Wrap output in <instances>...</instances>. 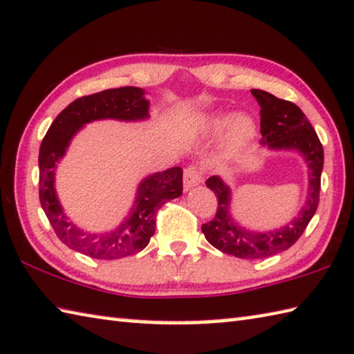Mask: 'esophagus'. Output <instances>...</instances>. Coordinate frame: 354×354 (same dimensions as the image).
I'll return each instance as SVG.
<instances>
[{
	"mask_svg": "<svg viewBox=\"0 0 354 354\" xmlns=\"http://www.w3.org/2000/svg\"><path fill=\"white\" fill-rule=\"evenodd\" d=\"M201 178H203V173H201V168L198 165H190L184 170V189L189 190L195 186H198L201 183Z\"/></svg>",
	"mask_w": 354,
	"mask_h": 354,
	"instance_id": "obj_1",
	"label": "esophagus"
}]
</instances>
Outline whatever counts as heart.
Returning <instances> with one entry per match:
<instances>
[{"mask_svg": "<svg viewBox=\"0 0 354 354\" xmlns=\"http://www.w3.org/2000/svg\"><path fill=\"white\" fill-rule=\"evenodd\" d=\"M227 124V153H238L239 149H243L245 145L254 138L255 124L248 115H236L232 118V121H230V116L227 113H222V111H218V113H211L201 120V129H203L205 132L216 133L218 131H222Z\"/></svg>", "mask_w": 354, "mask_h": 354, "instance_id": "heart-1", "label": "heart"}]
</instances>
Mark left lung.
<instances>
[{
	"instance_id": "8db88e82",
	"label": "left lung",
	"mask_w": 354,
	"mask_h": 354,
	"mask_svg": "<svg viewBox=\"0 0 354 354\" xmlns=\"http://www.w3.org/2000/svg\"><path fill=\"white\" fill-rule=\"evenodd\" d=\"M260 110L261 143L271 149H298L304 156L308 165V189L307 201L299 216L290 225L274 230V232L255 233L238 227L230 217V189L218 176L206 179V186L217 195V209L212 221L201 225L205 238L211 245L223 254L258 260L268 258L290 249L298 241L308 222L315 214L319 201L323 170V145L317 132L313 131L306 115L298 105L290 100L279 99L261 89H252Z\"/></svg>"
}]
</instances>
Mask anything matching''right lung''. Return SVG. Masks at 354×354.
Here are the masks:
<instances>
[{"instance_id":"obj_1","label":"right lung","mask_w":354,"mask_h":354,"mask_svg":"<svg viewBox=\"0 0 354 354\" xmlns=\"http://www.w3.org/2000/svg\"><path fill=\"white\" fill-rule=\"evenodd\" d=\"M143 94L140 88L122 86L75 99L55 118L39 149V200L50 225L67 248L97 260L129 257L147 248L156 232L157 211L183 194V168L173 167L143 179L131 216L113 232L91 234L69 222L56 198V162L64 156L71 138L89 121L148 118L149 102Z\"/></svg>"}]
</instances>
